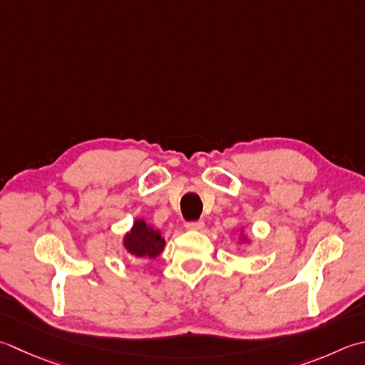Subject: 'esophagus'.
Here are the masks:
<instances>
[{"instance_id":"esophagus-1","label":"esophagus","mask_w":365,"mask_h":365,"mask_svg":"<svg viewBox=\"0 0 365 365\" xmlns=\"http://www.w3.org/2000/svg\"><path fill=\"white\" fill-rule=\"evenodd\" d=\"M204 227V221L199 220V221H190L187 223V230L188 231H201Z\"/></svg>"}]
</instances>
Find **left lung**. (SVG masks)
<instances>
[{
    "mask_svg": "<svg viewBox=\"0 0 365 365\" xmlns=\"http://www.w3.org/2000/svg\"><path fill=\"white\" fill-rule=\"evenodd\" d=\"M242 240H245V237H242Z\"/></svg>",
    "mask_w": 365,
    "mask_h": 365,
    "instance_id": "obj_1",
    "label": "left lung"
}]
</instances>
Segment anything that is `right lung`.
<instances>
[{"label": "right lung", "instance_id": "1", "mask_svg": "<svg viewBox=\"0 0 365 365\" xmlns=\"http://www.w3.org/2000/svg\"><path fill=\"white\" fill-rule=\"evenodd\" d=\"M166 245L161 232L153 230L144 220H135L130 232L125 234L123 247L134 258H150L160 256Z\"/></svg>", "mask_w": 365, "mask_h": 365}]
</instances>
